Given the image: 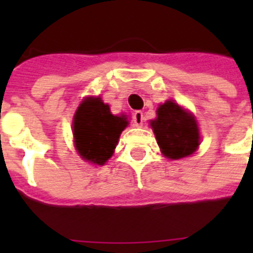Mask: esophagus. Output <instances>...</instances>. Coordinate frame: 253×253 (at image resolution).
<instances>
[{"instance_id":"obj_1","label":"esophagus","mask_w":253,"mask_h":253,"mask_svg":"<svg viewBox=\"0 0 253 253\" xmlns=\"http://www.w3.org/2000/svg\"><path fill=\"white\" fill-rule=\"evenodd\" d=\"M133 122L137 128H142L143 122H144V116H143L142 111H135L133 114Z\"/></svg>"}]
</instances>
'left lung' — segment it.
<instances>
[{
	"instance_id": "obj_1",
	"label": "left lung",
	"mask_w": 253,
	"mask_h": 253,
	"mask_svg": "<svg viewBox=\"0 0 253 253\" xmlns=\"http://www.w3.org/2000/svg\"><path fill=\"white\" fill-rule=\"evenodd\" d=\"M151 126L161 152L169 160L189 157L200 144V131L195 116L172 100L157 109V118Z\"/></svg>"
}]
</instances>
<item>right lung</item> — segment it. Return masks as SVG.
<instances>
[{
    "label": "right lung",
    "mask_w": 253,
    "mask_h": 253,
    "mask_svg": "<svg viewBox=\"0 0 253 253\" xmlns=\"http://www.w3.org/2000/svg\"><path fill=\"white\" fill-rule=\"evenodd\" d=\"M128 124L126 116L113 115L101 97H86L73 118V137L78 154L87 162L105 165Z\"/></svg>",
    "instance_id": "obj_1"
}]
</instances>
